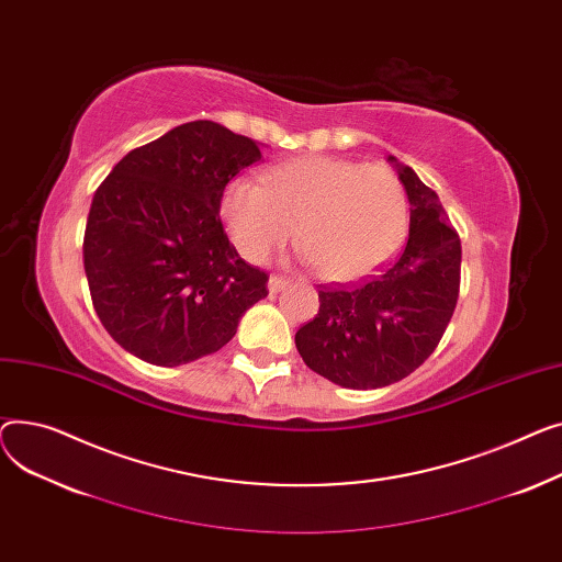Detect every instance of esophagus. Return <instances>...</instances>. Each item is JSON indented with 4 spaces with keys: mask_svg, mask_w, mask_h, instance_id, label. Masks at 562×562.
<instances>
[{
    "mask_svg": "<svg viewBox=\"0 0 562 562\" xmlns=\"http://www.w3.org/2000/svg\"><path fill=\"white\" fill-rule=\"evenodd\" d=\"M268 288H270V292H281V290H285V288H288V279L272 274V277H270V281H268Z\"/></svg>",
    "mask_w": 562,
    "mask_h": 562,
    "instance_id": "34e87169",
    "label": "esophagus"
}]
</instances>
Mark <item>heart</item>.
Here are the masks:
<instances>
[{"instance_id": "b5f03b06", "label": "heart", "mask_w": 562, "mask_h": 562, "mask_svg": "<svg viewBox=\"0 0 562 562\" xmlns=\"http://www.w3.org/2000/svg\"><path fill=\"white\" fill-rule=\"evenodd\" d=\"M266 183L234 179L220 213L238 251L260 262L300 222V243L319 277H366L397 251L408 226V200L387 165L306 156L272 168Z\"/></svg>"}]
</instances>
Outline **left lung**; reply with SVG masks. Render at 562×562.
<instances>
[{"label": "left lung", "instance_id": "left-lung-1", "mask_svg": "<svg viewBox=\"0 0 562 562\" xmlns=\"http://www.w3.org/2000/svg\"><path fill=\"white\" fill-rule=\"evenodd\" d=\"M411 202L408 243L376 274L319 285V311L294 336L319 376L342 387L397 383L434 353L460 288V238L438 194L394 156Z\"/></svg>", "mask_w": 562, "mask_h": 562}]
</instances>
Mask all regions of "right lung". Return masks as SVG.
<instances>
[{
    "instance_id": "right-lung-1",
    "label": "right lung",
    "mask_w": 562,
    "mask_h": 562,
    "mask_svg": "<svg viewBox=\"0 0 562 562\" xmlns=\"http://www.w3.org/2000/svg\"><path fill=\"white\" fill-rule=\"evenodd\" d=\"M260 145L196 120L128 151L97 188L83 236L92 306L111 338L145 362L186 366L222 349L268 296L220 220L226 183Z\"/></svg>"
}]
</instances>
